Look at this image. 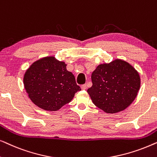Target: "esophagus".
I'll return each mask as SVG.
<instances>
[{
  "label": "esophagus",
  "instance_id": "34e87169",
  "mask_svg": "<svg viewBox=\"0 0 157 157\" xmlns=\"http://www.w3.org/2000/svg\"><path fill=\"white\" fill-rule=\"evenodd\" d=\"M81 89H82L83 90H86L87 89V84H83L81 86Z\"/></svg>",
  "mask_w": 157,
  "mask_h": 157
}]
</instances>
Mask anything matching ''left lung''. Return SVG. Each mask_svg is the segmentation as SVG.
Segmentation results:
<instances>
[{
	"instance_id": "8db88e82",
	"label": "left lung",
	"mask_w": 157,
	"mask_h": 157,
	"mask_svg": "<svg viewBox=\"0 0 157 157\" xmlns=\"http://www.w3.org/2000/svg\"><path fill=\"white\" fill-rule=\"evenodd\" d=\"M93 85L87 90L96 106L109 113L127 108L136 97L140 77L135 68L123 60L100 64L91 74Z\"/></svg>"
}]
</instances>
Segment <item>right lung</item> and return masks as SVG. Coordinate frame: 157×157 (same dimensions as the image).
Instances as JSON below:
<instances>
[{
  "mask_svg": "<svg viewBox=\"0 0 157 157\" xmlns=\"http://www.w3.org/2000/svg\"><path fill=\"white\" fill-rule=\"evenodd\" d=\"M23 83L32 101L46 111L59 110L81 91L66 64L53 56L34 62L25 72Z\"/></svg>",
  "mask_w": 157,
  "mask_h": 157,
  "instance_id": "right-lung-1",
  "label": "right lung"
}]
</instances>
